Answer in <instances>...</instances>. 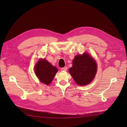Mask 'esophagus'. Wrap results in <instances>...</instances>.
I'll return each instance as SVG.
<instances>
[{
  "instance_id": "obj_1",
  "label": "esophagus",
  "mask_w": 127,
  "mask_h": 127,
  "mask_svg": "<svg viewBox=\"0 0 127 127\" xmlns=\"http://www.w3.org/2000/svg\"><path fill=\"white\" fill-rule=\"evenodd\" d=\"M67 70V67H65L61 68V70H62V71H66Z\"/></svg>"
}]
</instances>
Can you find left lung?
<instances>
[{
    "instance_id": "obj_1",
    "label": "left lung",
    "mask_w": 127,
    "mask_h": 127,
    "mask_svg": "<svg viewBox=\"0 0 127 127\" xmlns=\"http://www.w3.org/2000/svg\"><path fill=\"white\" fill-rule=\"evenodd\" d=\"M97 64L93 58L88 53L76 56L72 61V66L69 69L70 74L76 83L80 86L90 84L97 72Z\"/></svg>"
}]
</instances>
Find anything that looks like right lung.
I'll list each match as a JSON object with an SVG mask.
<instances>
[{
	"instance_id": "obj_1",
	"label": "right lung",
	"mask_w": 127,
	"mask_h": 127,
	"mask_svg": "<svg viewBox=\"0 0 127 127\" xmlns=\"http://www.w3.org/2000/svg\"><path fill=\"white\" fill-rule=\"evenodd\" d=\"M34 71L40 81L48 85L55 77L58 69L46 59L40 58L34 66Z\"/></svg>"
}]
</instances>
